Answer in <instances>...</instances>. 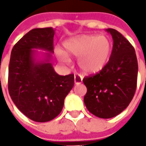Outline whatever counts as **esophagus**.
<instances>
[{"instance_id":"esophagus-1","label":"esophagus","mask_w":146,"mask_h":146,"mask_svg":"<svg viewBox=\"0 0 146 146\" xmlns=\"http://www.w3.org/2000/svg\"><path fill=\"white\" fill-rule=\"evenodd\" d=\"M74 81H75V84H79L82 83V77L79 75H75V77H74Z\"/></svg>"}]
</instances>
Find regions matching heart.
<instances>
[{
    "label": "heart",
    "mask_w": 146,
    "mask_h": 146,
    "mask_svg": "<svg viewBox=\"0 0 146 146\" xmlns=\"http://www.w3.org/2000/svg\"><path fill=\"white\" fill-rule=\"evenodd\" d=\"M65 53L58 51V58L69 62L70 57H79L77 64L88 75L97 74L106 66L112 53V42L108 36L84 34L70 38L63 43Z\"/></svg>",
    "instance_id": "heart-1"
}]
</instances>
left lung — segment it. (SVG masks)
<instances>
[{"mask_svg":"<svg viewBox=\"0 0 146 146\" xmlns=\"http://www.w3.org/2000/svg\"><path fill=\"white\" fill-rule=\"evenodd\" d=\"M113 49L106 66L95 75L86 76L84 101L90 113L102 119L113 118L126 109L137 88L138 64L135 49L118 31L108 28Z\"/></svg>","mask_w":146,"mask_h":146,"instance_id":"left-lung-1","label":"left lung"}]
</instances>
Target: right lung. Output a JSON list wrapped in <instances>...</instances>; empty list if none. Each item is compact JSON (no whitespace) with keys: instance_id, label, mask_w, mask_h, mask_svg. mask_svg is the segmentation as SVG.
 Segmentation results:
<instances>
[{"instance_id":"obj_1","label":"right lung","mask_w":146,"mask_h":146,"mask_svg":"<svg viewBox=\"0 0 146 146\" xmlns=\"http://www.w3.org/2000/svg\"><path fill=\"white\" fill-rule=\"evenodd\" d=\"M54 30L35 28L20 39L11 51L8 89L20 111L39 123L53 119L61 113L64 99L74 86V75L59 76L49 62L53 53ZM49 52L43 62H36L35 51Z\"/></svg>"}]
</instances>
